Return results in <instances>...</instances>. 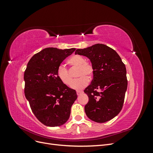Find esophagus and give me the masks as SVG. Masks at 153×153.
<instances>
[{
	"label": "esophagus",
	"instance_id": "esophagus-1",
	"mask_svg": "<svg viewBox=\"0 0 153 153\" xmlns=\"http://www.w3.org/2000/svg\"><path fill=\"white\" fill-rule=\"evenodd\" d=\"M82 93H83V91H76V94H77L78 96H79Z\"/></svg>",
	"mask_w": 153,
	"mask_h": 153
}]
</instances>
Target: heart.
I'll return each mask as SVG.
<instances>
[{
    "instance_id": "b5f03b06",
    "label": "heart",
    "mask_w": 153,
    "mask_h": 153,
    "mask_svg": "<svg viewBox=\"0 0 153 153\" xmlns=\"http://www.w3.org/2000/svg\"><path fill=\"white\" fill-rule=\"evenodd\" d=\"M68 64L72 68H77L76 71L77 79L72 82V78L68 68L61 64L57 69V75L59 79L64 84L69 85L74 89H81L86 87L94 73V68L89 62L85 61V59L81 55H75L68 61Z\"/></svg>"
}]
</instances>
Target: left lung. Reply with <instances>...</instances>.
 <instances>
[{"label":"left lung","instance_id":"8db88e82","mask_svg":"<svg viewBox=\"0 0 153 153\" xmlns=\"http://www.w3.org/2000/svg\"><path fill=\"white\" fill-rule=\"evenodd\" d=\"M75 54L89 58L94 68L93 79L84 90L89 97L85 106L87 116L96 123L110 121L124 104L128 86L125 64L114 50L103 44L77 49Z\"/></svg>","mask_w":153,"mask_h":153}]
</instances>
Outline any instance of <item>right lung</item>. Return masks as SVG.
<instances>
[{"mask_svg":"<svg viewBox=\"0 0 153 153\" xmlns=\"http://www.w3.org/2000/svg\"><path fill=\"white\" fill-rule=\"evenodd\" d=\"M75 50L45 48L27 64L24 73L25 98L36 118L45 126H61L70 116L76 92L59 79L57 69Z\"/></svg>","mask_w":153,"mask_h":153,"instance_id":"add662e5","label":"right lung"}]
</instances>
